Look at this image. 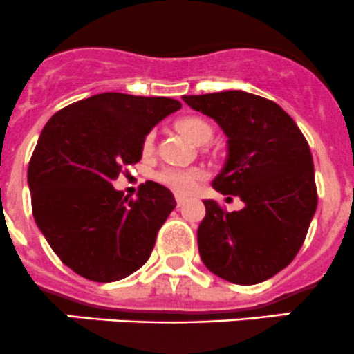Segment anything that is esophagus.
Listing matches in <instances>:
<instances>
[{
    "label": "esophagus",
    "instance_id": "obj_1",
    "mask_svg": "<svg viewBox=\"0 0 354 354\" xmlns=\"http://www.w3.org/2000/svg\"><path fill=\"white\" fill-rule=\"evenodd\" d=\"M176 201H177V206H182L185 203V198L184 196H180V194H177L176 196Z\"/></svg>",
    "mask_w": 354,
    "mask_h": 354
}]
</instances>
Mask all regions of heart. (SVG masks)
<instances>
[{"instance_id": "1", "label": "heart", "mask_w": 354, "mask_h": 354, "mask_svg": "<svg viewBox=\"0 0 354 354\" xmlns=\"http://www.w3.org/2000/svg\"><path fill=\"white\" fill-rule=\"evenodd\" d=\"M177 131L184 134L189 141L196 142V145H203L212 139V125L206 120L199 117H184L177 122ZM142 155H151L155 149V134L149 132L142 139ZM205 178V172L199 169H163L158 172L156 180L165 184L172 191L178 192V194H189L198 187L199 182Z\"/></svg>"}]
</instances>
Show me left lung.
Returning a JSON list of instances; mask_svg holds the SVG:
<instances>
[{
  "label": "left lung",
  "instance_id": "obj_1",
  "mask_svg": "<svg viewBox=\"0 0 354 354\" xmlns=\"http://www.w3.org/2000/svg\"><path fill=\"white\" fill-rule=\"evenodd\" d=\"M227 136V158L212 185L241 198L225 212L206 199L198 250L209 272L232 284H260L288 267L317 209L313 158L296 122L277 103L244 91L182 96Z\"/></svg>",
  "mask_w": 354,
  "mask_h": 354
}]
</instances>
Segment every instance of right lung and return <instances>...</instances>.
I'll list each match as a JSON object with an SVG mask.
<instances>
[{
  "label": "right lung",
  "instance_id": "right-lung-1",
  "mask_svg": "<svg viewBox=\"0 0 354 354\" xmlns=\"http://www.w3.org/2000/svg\"><path fill=\"white\" fill-rule=\"evenodd\" d=\"M182 104L172 97L103 93L59 110L44 125L27 180L32 215L59 260L80 277L115 282L148 261L174 194L148 180L138 199L111 182L142 156V139Z\"/></svg>",
  "mask_w": 354,
  "mask_h": 354
}]
</instances>
